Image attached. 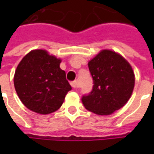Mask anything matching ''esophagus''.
<instances>
[{"label":"esophagus","instance_id":"34e87169","mask_svg":"<svg viewBox=\"0 0 154 154\" xmlns=\"http://www.w3.org/2000/svg\"><path fill=\"white\" fill-rule=\"evenodd\" d=\"M71 86L73 87V88H77V87H78V85H77V81L71 82Z\"/></svg>","mask_w":154,"mask_h":154}]
</instances>
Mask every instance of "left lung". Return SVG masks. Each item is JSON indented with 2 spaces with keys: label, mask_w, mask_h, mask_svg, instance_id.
<instances>
[{
  "label": "left lung",
  "mask_w": 154,
  "mask_h": 154,
  "mask_svg": "<svg viewBox=\"0 0 154 154\" xmlns=\"http://www.w3.org/2000/svg\"><path fill=\"white\" fill-rule=\"evenodd\" d=\"M88 67L94 85L90 93L82 97L86 109L108 116L124 106L135 82L130 64L119 54L104 49L88 63Z\"/></svg>",
  "instance_id": "1"
}]
</instances>
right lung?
I'll return each instance as SVG.
<instances>
[{
	"instance_id": "right-lung-1",
	"label": "right lung",
	"mask_w": 154,
	"mask_h": 154,
	"mask_svg": "<svg viewBox=\"0 0 154 154\" xmlns=\"http://www.w3.org/2000/svg\"><path fill=\"white\" fill-rule=\"evenodd\" d=\"M61 59L46 50H32L22 58L14 76L16 93L22 103L36 113L48 115L57 110L72 90Z\"/></svg>"
}]
</instances>
